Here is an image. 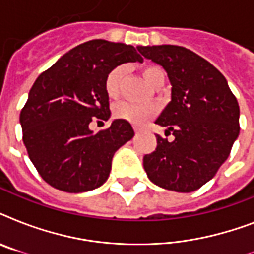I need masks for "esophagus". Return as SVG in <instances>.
I'll return each mask as SVG.
<instances>
[{
	"label": "esophagus",
	"instance_id": "34e87169",
	"mask_svg": "<svg viewBox=\"0 0 254 254\" xmlns=\"http://www.w3.org/2000/svg\"><path fill=\"white\" fill-rule=\"evenodd\" d=\"M134 130H135V133H139V131L142 130V127H137V125H135Z\"/></svg>",
	"mask_w": 254,
	"mask_h": 254
}]
</instances>
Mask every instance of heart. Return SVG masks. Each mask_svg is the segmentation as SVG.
Wrapping results in <instances>:
<instances>
[{
	"label": "heart",
	"instance_id": "heart-1",
	"mask_svg": "<svg viewBox=\"0 0 254 254\" xmlns=\"http://www.w3.org/2000/svg\"><path fill=\"white\" fill-rule=\"evenodd\" d=\"M124 73H125V67L119 65L108 73L107 79H105V92L109 99H117L120 95V87H121V80H123ZM143 79L146 80L149 85L161 75H165L163 71L159 67L155 65H147L142 69ZM116 117L119 119L127 120L133 124H141L146 123L147 120L150 119L151 116L154 115L155 109L150 105H145V104H133V103H119L113 108Z\"/></svg>",
	"mask_w": 254,
	"mask_h": 254
}]
</instances>
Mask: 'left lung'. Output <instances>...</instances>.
Listing matches in <instances>:
<instances>
[{
	"instance_id": "1",
	"label": "left lung",
	"mask_w": 254,
	"mask_h": 254,
	"mask_svg": "<svg viewBox=\"0 0 254 254\" xmlns=\"http://www.w3.org/2000/svg\"><path fill=\"white\" fill-rule=\"evenodd\" d=\"M141 54L166 71L171 99L155 124L174 139L157 135L143 157L154 185L191 192L211 181L229 157L240 133V108L225 77L209 62L181 46H142Z\"/></svg>"
}]
</instances>
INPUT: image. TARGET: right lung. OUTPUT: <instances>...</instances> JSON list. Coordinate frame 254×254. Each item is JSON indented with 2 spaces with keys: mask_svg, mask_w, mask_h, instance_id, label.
Here are the masks:
<instances>
[{
  "mask_svg": "<svg viewBox=\"0 0 254 254\" xmlns=\"http://www.w3.org/2000/svg\"><path fill=\"white\" fill-rule=\"evenodd\" d=\"M137 50L141 46L93 39L69 50L38 76L19 123L30 159L49 185L77 193L108 179L113 155L134 130L123 119L97 133L89 124L111 119L105 79L117 65L142 62Z\"/></svg>",
  "mask_w": 254,
  "mask_h": 254,
  "instance_id": "obj_1",
  "label": "right lung"
}]
</instances>
